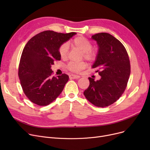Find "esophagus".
Instances as JSON below:
<instances>
[{"instance_id":"1","label":"esophagus","mask_w":150,"mask_h":150,"mask_svg":"<svg viewBox=\"0 0 150 150\" xmlns=\"http://www.w3.org/2000/svg\"><path fill=\"white\" fill-rule=\"evenodd\" d=\"M69 78H70V79H78V78H80V76L79 75L71 74L69 75Z\"/></svg>"}]
</instances>
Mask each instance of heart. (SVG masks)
Here are the masks:
<instances>
[{"mask_svg": "<svg viewBox=\"0 0 150 150\" xmlns=\"http://www.w3.org/2000/svg\"><path fill=\"white\" fill-rule=\"evenodd\" d=\"M71 45L78 50L82 52L83 57L86 60L89 62H93L97 59V52L92 50V43L83 36H80L74 38L72 42H70ZM69 51V46L67 44L64 43L61 44L58 49L59 56L62 59H66L67 57ZM86 67V64L84 62H69L67 66V69L72 72H79Z\"/></svg>", "mask_w": 150, "mask_h": 150, "instance_id": "1", "label": "heart"}]
</instances>
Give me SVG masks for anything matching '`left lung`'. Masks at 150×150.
Segmentation results:
<instances>
[{"label":"left lung","mask_w":150,"mask_h":150,"mask_svg":"<svg viewBox=\"0 0 150 150\" xmlns=\"http://www.w3.org/2000/svg\"><path fill=\"white\" fill-rule=\"evenodd\" d=\"M98 45V52L92 68L101 76L95 81L89 78V86L84 95L92 104L104 108L113 104L122 96L127 86L131 66L127 51L122 43L107 33L92 36Z\"/></svg>","instance_id":"1"}]
</instances>
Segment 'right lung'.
I'll list each match as a JSON object with an SVG mask.
<instances>
[{
	"label": "right lung",
	"instance_id": "1",
	"mask_svg": "<svg viewBox=\"0 0 150 150\" xmlns=\"http://www.w3.org/2000/svg\"><path fill=\"white\" fill-rule=\"evenodd\" d=\"M76 33H57L47 30L31 38L23 49L18 76L23 93L39 106L50 104L62 92L69 80L65 74L52 76L51 66L60 61L59 46Z\"/></svg>",
	"mask_w": 150,
	"mask_h": 150
}]
</instances>
